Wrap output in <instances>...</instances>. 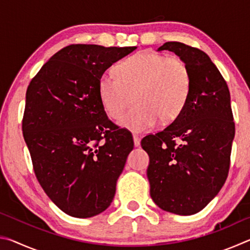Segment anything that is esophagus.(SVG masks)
<instances>
[{"mask_svg":"<svg viewBox=\"0 0 250 250\" xmlns=\"http://www.w3.org/2000/svg\"><path fill=\"white\" fill-rule=\"evenodd\" d=\"M133 141H134L135 146H140V137H139L138 134H133Z\"/></svg>","mask_w":250,"mask_h":250,"instance_id":"1","label":"esophagus"}]
</instances>
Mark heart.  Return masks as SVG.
Returning <instances> with one entry per match:
<instances>
[{
	"mask_svg": "<svg viewBox=\"0 0 250 250\" xmlns=\"http://www.w3.org/2000/svg\"><path fill=\"white\" fill-rule=\"evenodd\" d=\"M117 76L104 75L99 79V97L107 115L134 132H146L174 121L183 111L192 90V75L179 57L140 52L126 57L116 66Z\"/></svg>",
	"mask_w": 250,
	"mask_h": 250,
	"instance_id": "1",
	"label": "heart"
}]
</instances>
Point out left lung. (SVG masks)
Listing matches in <instances>:
<instances>
[{"instance_id":"obj_1","label":"left lung","mask_w":250,"mask_h":250,"mask_svg":"<svg viewBox=\"0 0 250 250\" xmlns=\"http://www.w3.org/2000/svg\"><path fill=\"white\" fill-rule=\"evenodd\" d=\"M158 50L175 53L188 64L192 90L170 125L141 140L150 158V195L163 210L193 215L217 195L229 172L235 135L229 89L203 50L180 42H167Z\"/></svg>"}]
</instances>
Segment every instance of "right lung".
Wrapping results in <instances>:
<instances>
[{
	"mask_svg": "<svg viewBox=\"0 0 250 250\" xmlns=\"http://www.w3.org/2000/svg\"><path fill=\"white\" fill-rule=\"evenodd\" d=\"M135 48L66 46L27 87L22 130L34 173L55 205L73 217L108 208L133 149L130 131L107 117L98 86L105 69Z\"/></svg>",
	"mask_w": 250,
	"mask_h": 250,
	"instance_id": "obj_1",
	"label": "right lung"
}]
</instances>
